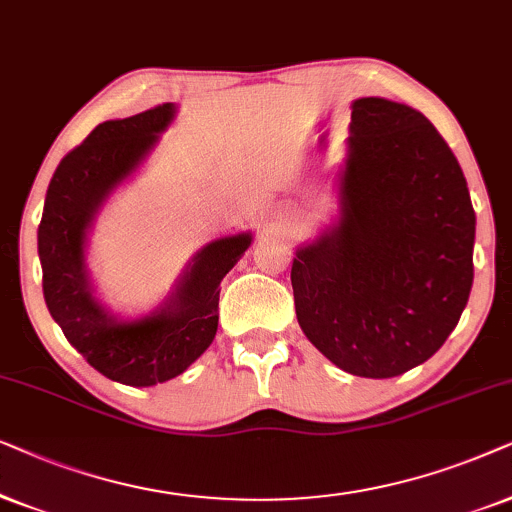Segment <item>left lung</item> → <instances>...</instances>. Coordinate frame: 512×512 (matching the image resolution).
I'll return each instance as SVG.
<instances>
[{
	"mask_svg": "<svg viewBox=\"0 0 512 512\" xmlns=\"http://www.w3.org/2000/svg\"><path fill=\"white\" fill-rule=\"evenodd\" d=\"M337 199L335 220L292 260L299 327L339 370L398 377L445 344L468 304L466 177L419 109L372 95L351 102Z\"/></svg>",
	"mask_w": 512,
	"mask_h": 512,
	"instance_id": "obj_1",
	"label": "left lung"
}]
</instances>
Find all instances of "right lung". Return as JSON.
Masks as SVG:
<instances>
[{"label":"right lung","instance_id":"1","mask_svg":"<svg viewBox=\"0 0 512 512\" xmlns=\"http://www.w3.org/2000/svg\"><path fill=\"white\" fill-rule=\"evenodd\" d=\"M175 114V102H166L95 126L53 173L37 231L44 299L67 342L107 379L138 388L175 379L213 344L220 283L252 243L250 231L206 243L173 292L142 316L102 304L86 262L93 222L149 159Z\"/></svg>","mask_w":512,"mask_h":512}]
</instances>
